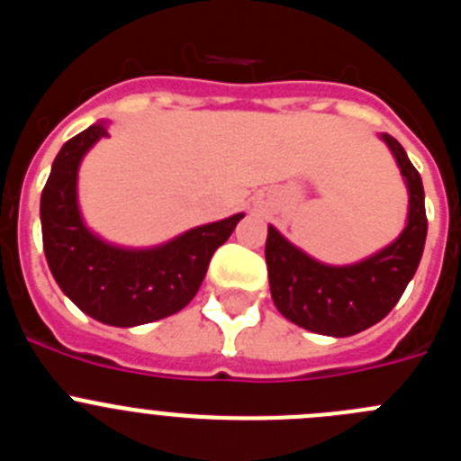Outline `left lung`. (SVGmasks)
<instances>
[{"label": "left lung", "instance_id": "8db88e82", "mask_svg": "<svg viewBox=\"0 0 461 461\" xmlns=\"http://www.w3.org/2000/svg\"><path fill=\"white\" fill-rule=\"evenodd\" d=\"M411 194L409 223L390 247L357 266L328 267L309 258L275 228H267L266 260L276 309L291 323L330 337H351L385 319L399 303L422 258L427 238L420 173L393 136H383Z\"/></svg>", "mask_w": 461, "mask_h": 461}]
</instances>
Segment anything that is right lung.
<instances>
[{"label": "right lung", "instance_id": "obj_1", "mask_svg": "<svg viewBox=\"0 0 461 461\" xmlns=\"http://www.w3.org/2000/svg\"><path fill=\"white\" fill-rule=\"evenodd\" d=\"M104 136V124L89 126L55 157L41 194L43 251L52 276L76 307L105 325L131 328L166 319L194 300L212 256L244 214L194 228L157 249L126 251L101 242L80 219L76 177L83 154Z\"/></svg>", "mask_w": 461, "mask_h": 461}]
</instances>
